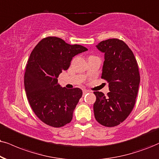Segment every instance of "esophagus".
<instances>
[{
  "label": "esophagus",
  "mask_w": 159,
  "mask_h": 159,
  "mask_svg": "<svg viewBox=\"0 0 159 159\" xmlns=\"http://www.w3.org/2000/svg\"><path fill=\"white\" fill-rule=\"evenodd\" d=\"M88 92H89V90H87V89H83V94H86V93H88Z\"/></svg>",
  "instance_id": "obj_1"
}]
</instances>
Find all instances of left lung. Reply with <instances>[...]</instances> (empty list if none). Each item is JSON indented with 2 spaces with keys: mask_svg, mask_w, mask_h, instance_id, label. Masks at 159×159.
Returning <instances> with one entry per match:
<instances>
[{
  "mask_svg": "<svg viewBox=\"0 0 159 159\" xmlns=\"http://www.w3.org/2000/svg\"><path fill=\"white\" fill-rule=\"evenodd\" d=\"M96 47L104 53L101 78L108 83L107 96L94 92L96 101L94 114L97 121L106 127H114L124 121L136 103L140 75L133 52L122 40L108 39Z\"/></svg>",
  "mask_w": 159,
  "mask_h": 159,
  "instance_id": "left-lung-1",
  "label": "left lung"
}]
</instances>
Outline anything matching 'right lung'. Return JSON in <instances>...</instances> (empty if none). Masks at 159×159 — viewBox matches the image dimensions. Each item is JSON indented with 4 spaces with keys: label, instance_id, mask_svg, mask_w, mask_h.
<instances>
[{
    "label": "right lung",
    "instance_id": "right-lung-1",
    "mask_svg": "<svg viewBox=\"0 0 159 159\" xmlns=\"http://www.w3.org/2000/svg\"><path fill=\"white\" fill-rule=\"evenodd\" d=\"M87 50L82 45L67 44L61 38L48 37L32 51L24 86L32 110L44 123L60 128L71 122L82 90L61 87L57 78L69 68L73 57Z\"/></svg>",
    "mask_w": 159,
    "mask_h": 159
}]
</instances>
